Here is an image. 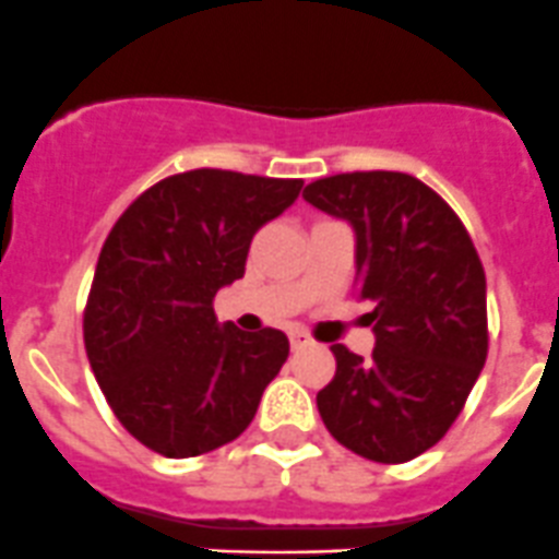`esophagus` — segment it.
Returning a JSON list of instances; mask_svg holds the SVG:
<instances>
[{"mask_svg":"<svg viewBox=\"0 0 559 559\" xmlns=\"http://www.w3.org/2000/svg\"><path fill=\"white\" fill-rule=\"evenodd\" d=\"M289 344H292V349H302V346H311L313 341H311V335L306 333V330H292L289 333Z\"/></svg>","mask_w":559,"mask_h":559,"instance_id":"obj_1","label":"esophagus"}]
</instances>
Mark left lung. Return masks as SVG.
<instances>
[{"mask_svg": "<svg viewBox=\"0 0 559 559\" xmlns=\"http://www.w3.org/2000/svg\"><path fill=\"white\" fill-rule=\"evenodd\" d=\"M302 199L355 229L357 297L377 335L371 360L330 346L319 415L357 456L409 462L448 435L486 362L484 264L445 199L412 175L324 177Z\"/></svg>", "mask_w": 559, "mask_h": 559, "instance_id": "1", "label": "left lung"}]
</instances>
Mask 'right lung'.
Returning a JSON list of instances; mask_svg holds the SVG:
<instances>
[{"label": "right lung", "instance_id": "obj_1", "mask_svg": "<svg viewBox=\"0 0 559 559\" xmlns=\"http://www.w3.org/2000/svg\"><path fill=\"white\" fill-rule=\"evenodd\" d=\"M302 180L193 169L135 199L100 248L84 308L92 373L119 424L166 459L237 440L289 338L218 324L213 300L242 278L253 235L278 218Z\"/></svg>", "mask_w": 559, "mask_h": 559}]
</instances>
